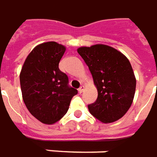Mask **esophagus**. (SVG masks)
Returning a JSON list of instances; mask_svg holds the SVG:
<instances>
[{"label":"esophagus","instance_id":"34e87169","mask_svg":"<svg viewBox=\"0 0 157 157\" xmlns=\"http://www.w3.org/2000/svg\"><path fill=\"white\" fill-rule=\"evenodd\" d=\"M83 90H84V86H83V85H81V86L79 87V89H78V92L81 94V93L83 91Z\"/></svg>","mask_w":157,"mask_h":157}]
</instances>
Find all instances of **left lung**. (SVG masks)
<instances>
[{"mask_svg":"<svg viewBox=\"0 0 157 157\" xmlns=\"http://www.w3.org/2000/svg\"><path fill=\"white\" fill-rule=\"evenodd\" d=\"M92 74L98 98L88 105L90 114L104 123L121 119L130 109L136 92V80L127 58L102 44L78 49Z\"/></svg>","mask_w":157,"mask_h":157,"instance_id":"8db88e82","label":"left lung"}]
</instances>
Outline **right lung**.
Instances as JSON below:
<instances>
[{
  "label": "right lung",
  "mask_w": 157,
  "mask_h": 157,
  "mask_svg": "<svg viewBox=\"0 0 157 157\" xmlns=\"http://www.w3.org/2000/svg\"><path fill=\"white\" fill-rule=\"evenodd\" d=\"M65 47L55 42L36 46L27 56L20 74L22 98L31 114L44 124H53L67 113L78 90L58 64Z\"/></svg>",
  "instance_id": "right-lung-1"
}]
</instances>
